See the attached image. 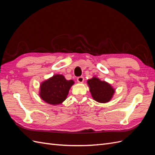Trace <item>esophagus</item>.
Listing matches in <instances>:
<instances>
[{"instance_id": "1", "label": "esophagus", "mask_w": 155, "mask_h": 155, "mask_svg": "<svg viewBox=\"0 0 155 155\" xmlns=\"http://www.w3.org/2000/svg\"><path fill=\"white\" fill-rule=\"evenodd\" d=\"M77 81H78V83H83V82L84 81V78H83V76L78 77V78H77Z\"/></svg>"}]
</instances>
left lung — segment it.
I'll list each match as a JSON object with an SVG mask.
<instances>
[{"label":"left lung","instance_id":"left-lung-1","mask_svg":"<svg viewBox=\"0 0 155 155\" xmlns=\"http://www.w3.org/2000/svg\"><path fill=\"white\" fill-rule=\"evenodd\" d=\"M87 83L93 99L102 104L109 102L115 92L109 83L101 81L96 77L88 79Z\"/></svg>","mask_w":155,"mask_h":155}]
</instances>
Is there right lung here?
<instances>
[{"label":"right lung","instance_id":"1","mask_svg":"<svg viewBox=\"0 0 155 155\" xmlns=\"http://www.w3.org/2000/svg\"><path fill=\"white\" fill-rule=\"evenodd\" d=\"M74 83L73 80H67L63 75H54L41 84L39 96L49 104H60L66 100Z\"/></svg>","mask_w":155,"mask_h":155}]
</instances>
